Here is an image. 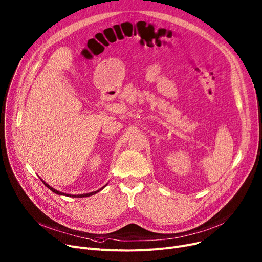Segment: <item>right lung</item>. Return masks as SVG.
I'll return each mask as SVG.
<instances>
[{
	"label": "right lung",
	"mask_w": 262,
	"mask_h": 262,
	"mask_svg": "<svg viewBox=\"0 0 262 262\" xmlns=\"http://www.w3.org/2000/svg\"><path fill=\"white\" fill-rule=\"evenodd\" d=\"M44 182V181H43ZM44 184L50 189V190H52L54 191V193H56V194H58V195H63V196H71V197H79V198H81V197H89V196H92V195H95V194H97L98 191H100L101 189H103V187L101 188V189H99V190H97V191H93V193H89V194H83V195H66V194H64V193H61V191H59V190H57V189H55V188H52L51 186H49L48 184H46L45 182H44Z\"/></svg>",
	"instance_id": "right-lung-1"
}]
</instances>
